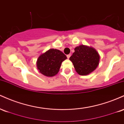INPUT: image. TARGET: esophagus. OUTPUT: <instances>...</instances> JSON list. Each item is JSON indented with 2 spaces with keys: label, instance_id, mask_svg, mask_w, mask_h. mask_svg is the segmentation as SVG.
I'll list each match as a JSON object with an SVG mask.
<instances>
[{
  "label": "esophagus",
  "instance_id": "34e87169",
  "mask_svg": "<svg viewBox=\"0 0 124 124\" xmlns=\"http://www.w3.org/2000/svg\"><path fill=\"white\" fill-rule=\"evenodd\" d=\"M70 56H71L70 54H68V55H67V58H68V59H69V58L70 57Z\"/></svg>",
  "mask_w": 124,
  "mask_h": 124
}]
</instances>
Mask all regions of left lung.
<instances>
[{
    "label": "left lung",
    "instance_id": "8db88e82",
    "mask_svg": "<svg viewBox=\"0 0 124 124\" xmlns=\"http://www.w3.org/2000/svg\"><path fill=\"white\" fill-rule=\"evenodd\" d=\"M69 59L79 75H87L98 66L100 55L94 48L82 45L75 48Z\"/></svg>",
    "mask_w": 124,
    "mask_h": 124
}]
</instances>
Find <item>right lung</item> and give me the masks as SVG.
<instances>
[{"label":"right lung","mask_w":124,"mask_h":124,"mask_svg":"<svg viewBox=\"0 0 124 124\" xmlns=\"http://www.w3.org/2000/svg\"><path fill=\"white\" fill-rule=\"evenodd\" d=\"M67 58L61 51L50 49L41 54L37 61V66L39 72L46 76L52 77L59 72L61 64Z\"/></svg>","instance_id":"add662e5"}]
</instances>
